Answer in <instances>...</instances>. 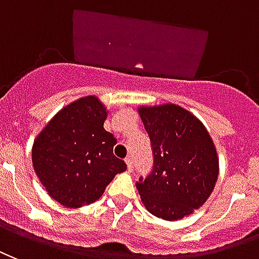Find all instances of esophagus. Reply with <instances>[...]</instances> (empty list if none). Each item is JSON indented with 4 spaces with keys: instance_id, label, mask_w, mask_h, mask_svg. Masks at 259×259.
<instances>
[{
    "instance_id": "esophagus-1",
    "label": "esophagus",
    "mask_w": 259,
    "mask_h": 259,
    "mask_svg": "<svg viewBox=\"0 0 259 259\" xmlns=\"http://www.w3.org/2000/svg\"><path fill=\"white\" fill-rule=\"evenodd\" d=\"M125 164H127L128 171L131 172L132 168H134V161H132V158H131V157H127V158H125Z\"/></svg>"
}]
</instances>
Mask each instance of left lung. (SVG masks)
<instances>
[{
  "label": "left lung",
  "mask_w": 259,
  "mask_h": 259,
  "mask_svg": "<svg viewBox=\"0 0 259 259\" xmlns=\"http://www.w3.org/2000/svg\"><path fill=\"white\" fill-rule=\"evenodd\" d=\"M150 138L153 169L137 182L149 212L167 221L190 215L204 204L218 179V156L204 125L172 103L139 107Z\"/></svg>",
  "instance_id": "8db88e82"
}]
</instances>
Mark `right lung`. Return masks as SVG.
<instances>
[{"instance_id": "right-lung-1", "label": "right lung", "mask_w": 259, "mask_h": 259, "mask_svg": "<svg viewBox=\"0 0 259 259\" xmlns=\"http://www.w3.org/2000/svg\"><path fill=\"white\" fill-rule=\"evenodd\" d=\"M107 111L96 96L63 107L34 141L33 167L52 199L82 207L101 197L127 164L113 154L117 139L103 128Z\"/></svg>"}]
</instances>
